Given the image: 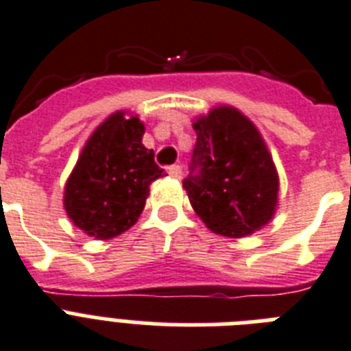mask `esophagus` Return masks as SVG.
<instances>
[{
  "mask_svg": "<svg viewBox=\"0 0 351 351\" xmlns=\"http://www.w3.org/2000/svg\"><path fill=\"white\" fill-rule=\"evenodd\" d=\"M167 171H169V175L173 176V178H178V180L182 178V167L180 166H171Z\"/></svg>",
  "mask_w": 351,
  "mask_h": 351,
  "instance_id": "obj_1",
  "label": "esophagus"
}]
</instances>
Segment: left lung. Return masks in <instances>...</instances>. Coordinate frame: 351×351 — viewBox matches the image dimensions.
<instances>
[{"instance_id": "obj_1", "label": "left lung", "mask_w": 351, "mask_h": 351, "mask_svg": "<svg viewBox=\"0 0 351 351\" xmlns=\"http://www.w3.org/2000/svg\"><path fill=\"white\" fill-rule=\"evenodd\" d=\"M196 144L184 180L193 209L213 232L243 238L274 216L279 180L254 124L229 106L193 124Z\"/></svg>"}]
</instances>
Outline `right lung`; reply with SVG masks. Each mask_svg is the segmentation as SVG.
Wrapping results in <instances>:
<instances>
[{
    "instance_id": "right-lung-1",
    "label": "right lung",
    "mask_w": 351,
    "mask_h": 351,
    "mask_svg": "<svg viewBox=\"0 0 351 351\" xmlns=\"http://www.w3.org/2000/svg\"><path fill=\"white\" fill-rule=\"evenodd\" d=\"M138 117L117 111L93 131L64 187L70 220L97 240L122 234L141 216L151 182L164 176L142 144Z\"/></svg>"
}]
</instances>
